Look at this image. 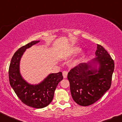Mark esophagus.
I'll list each match as a JSON object with an SVG mask.
<instances>
[{
  "mask_svg": "<svg viewBox=\"0 0 122 122\" xmlns=\"http://www.w3.org/2000/svg\"><path fill=\"white\" fill-rule=\"evenodd\" d=\"M67 74H68V72L67 71H63V77L64 79L67 78Z\"/></svg>",
  "mask_w": 122,
  "mask_h": 122,
  "instance_id": "1",
  "label": "esophagus"
}]
</instances>
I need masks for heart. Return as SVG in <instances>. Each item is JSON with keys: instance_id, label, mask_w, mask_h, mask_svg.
<instances>
[{"instance_id": "1", "label": "heart", "mask_w": 122, "mask_h": 122, "mask_svg": "<svg viewBox=\"0 0 122 122\" xmlns=\"http://www.w3.org/2000/svg\"><path fill=\"white\" fill-rule=\"evenodd\" d=\"M77 49H76V51H77Z\"/></svg>"}]
</instances>
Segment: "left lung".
<instances>
[{
	"mask_svg": "<svg viewBox=\"0 0 122 122\" xmlns=\"http://www.w3.org/2000/svg\"><path fill=\"white\" fill-rule=\"evenodd\" d=\"M93 61L100 64L98 69L91 64L80 63L70 71L67 75L73 100L78 105H92L103 96L112 85L114 61L103 46L97 45Z\"/></svg>",
	"mask_w": 122,
	"mask_h": 122,
	"instance_id": "1",
	"label": "left lung"
}]
</instances>
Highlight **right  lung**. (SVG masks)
Returning <instances> with one entry per match:
<instances>
[{
    "instance_id": "obj_1",
    "label": "right lung",
    "mask_w": 122,
    "mask_h": 122,
    "mask_svg": "<svg viewBox=\"0 0 122 122\" xmlns=\"http://www.w3.org/2000/svg\"><path fill=\"white\" fill-rule=\"evenodd\" d=\"M39 42L32 41L16 51L10 61L8 74L10 86L22 102L30 107L41 109L52 101L57 85L63 76L61 72L51 73L42 82L35 85L29 84L22 79L19 70L20 59L26 49Z\"/></svg>"
}]
</instances>
